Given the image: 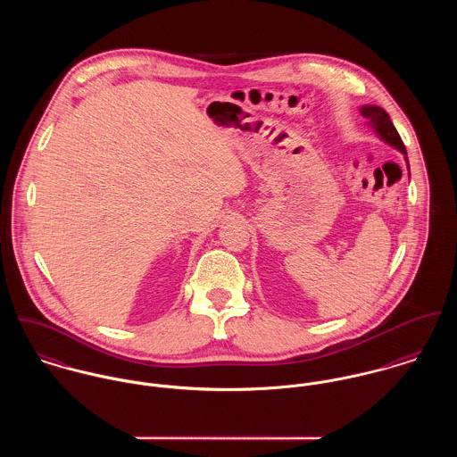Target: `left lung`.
Returning a JSON list of instances; mask_svg holds the SVG:
<instances>
[{
	"label": "left lung",
	"mask_w": 457,
	"mask_h": 457,
	"mask_svg": "<svg viewBox=\"0 0 457 457\" xmlns=\"http://www.w3.org/2000/svg\"><path fill=\"white\" fill-rule=\"evenodd\" d=\"M361 114L370 120L371 127L377 130L378 137H382V140H386L387 144L394 145L395 149H399L404 156H406V147L399 137V133L395 130V127L392 125L391 118L389 114L382 109V107H377V105H364L361 109Z\"/></svg>",
	"instance_id": "8db88e82"
}]
</instances>
